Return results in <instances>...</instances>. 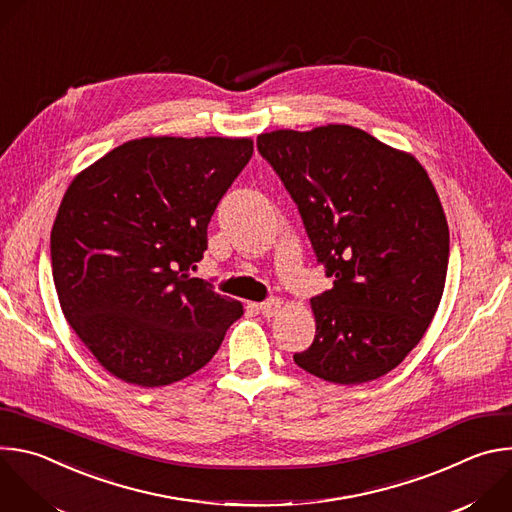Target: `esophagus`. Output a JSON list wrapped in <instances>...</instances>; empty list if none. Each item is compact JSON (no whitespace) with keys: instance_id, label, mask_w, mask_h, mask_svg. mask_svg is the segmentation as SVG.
I'll return each instance as SVG.
<instances>
[{"instance_id":"obj_1","label":"esophagus","mask_w":512,"mask_h":512,"mask_svg":"<svg viewBox=\"0 0 512 512\" xmlns=\"http://www.w3.org/2000/svg\"><path fill=\"white\" fill-rule=\"evenodd\" d=\"M257 310H259L265 318H271V316H275V314L281 310V300L271 298V300H267V302H261V304L257 306Z\"/></svg>"}]
</instances>
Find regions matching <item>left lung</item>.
Returning <instances> with one entry per match:
<instances>
[{"label":"left lung","instance_id":"obj_1","mask_svg":"<svg viewBox=\"0 0 512 512\" xmlns=\"http://www.w3.org/2000/svg\"><path fill=\"white\" fill-rule=\"evenodd\" d=\"M257 150L334 277L312 298L316 336L296 364L336 385L387 375L423 338L446 285L450 231L427 172L350 125L261 133Z\"/></svg>","mask_w":512,"mask_h":512}]
</instances>
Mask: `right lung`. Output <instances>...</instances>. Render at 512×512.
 Returning <instances> with one entry per match:
<instances>
[{
  "mask_svg": "<svg viewBox=\"0 0 512 512\" xmlns=\"http://www.w3.org/2000/svg\"><path fill=\"white\" fill-rule=\"evenodd\" d=\"M249 137H141L70 182L50 233L66 322L113 377L164 387L196 373L243 316L192 277Z\"/></svg>",
  "mask_w": 512,
  "mask_h": 512,
  "instance_id": "add662e5",
  "label": "right lung"
}]
</instances>
